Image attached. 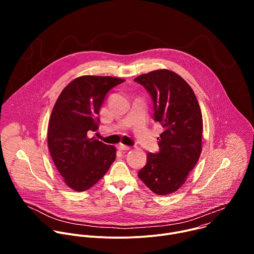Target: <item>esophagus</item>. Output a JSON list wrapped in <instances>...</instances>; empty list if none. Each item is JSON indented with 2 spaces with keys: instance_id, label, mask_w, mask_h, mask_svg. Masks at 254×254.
Returning a JSON list of instances; mask_svg holds the SVG:
<instances>
[{
  "instance_id": "obj_1",
  "label": "esophagus",
  "mask_w": 254,
  "mask_h": 254,
  "mask_svg": "<svg viewBox=\"0 0 254 254\" xmlns=\"http://www.w3.org/2000/svg\"><path fill=\"white\" fill-rule=\"evenodd\" d=\"M118 149H119L120 151H122V152L130 150V148H129V147H127V146H125V144H119V146H118Z\"/></svg>"
}]
</instances>
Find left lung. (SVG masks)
Segmentation results:
<instances>
[{
    "label": "left lung",
    "instance_id": "8db88e82",
    "mask_svg": "<svg viewBox=\"0 0 254 254\" xmlns=\"http://www.w3.org/2000/svg\"><path fill=\"white\" fill-rule=\"evenodd\" d=\"M134 81L150 93L154 120L164 131L160 151L147 155V164L138 178L157 195H168L182 186L197 164L202 151V113L191 86L167 69L141 74Z\"/></svg>",
    "mask_w": 254,
    "mask_h": 254
}]
</instances>
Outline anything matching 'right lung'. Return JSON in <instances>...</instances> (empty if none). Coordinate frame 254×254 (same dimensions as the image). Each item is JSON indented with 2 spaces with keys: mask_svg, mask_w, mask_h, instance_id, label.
<instances>
[{
  "mask_svg": "<svg viewBox=\"0 0 254 254\" xmlns=\"http://www.w3.org/2000/svg\"><path fill=\"white\" fill-rule=\"evenodd\" d=\"M124 81L112 76H80L62 90L55 102L48 126V148L72 190L91 188L116 160L114 146L87 134L98 128L99 110L106 93Z\"/></svg>",
  "mask_w": 254,
  "mask_h": 254,
  "instance_id": "right-lung-1",
  "label": "right lung"
}]
</instances>
